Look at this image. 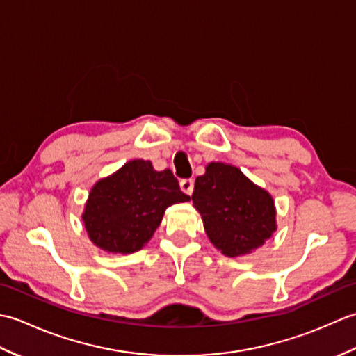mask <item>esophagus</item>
Wrapping results in <instances>:
<instances>
[{"mask_svg":"<svg viewBox=\"0 0 356 356\" xmlns=\"http://www.w3.org/2000/svg\"><path fill=\"white\" fill-rule=\"evenodd\" d=\"M180 190H182L185 194H193L194 190V179H182L180 180Z\"/></svg>","mask_w":356,"mask_h":356,"instance_id":"obj_1","label":"esophagus"}]
</instances>
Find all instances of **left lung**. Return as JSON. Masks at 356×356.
Here are the masks:
<instances>
[{
  "label": "left lung",
  "instance_id": "8db88e82",
  "mask_svg": "<svg viewBox=\"0 0 356 356\" xmlns=\"http://www.w3.org/2000/svg\"><path fill=\"white\" fill-rule=\"evenodd\" d=\"M191 199L211 243L228 257L252 252L277 228L274 200L236 166L211 162Z\"/></svg>",
  "mask_w": 356,
  "mask_h": 356
}]
</instances>
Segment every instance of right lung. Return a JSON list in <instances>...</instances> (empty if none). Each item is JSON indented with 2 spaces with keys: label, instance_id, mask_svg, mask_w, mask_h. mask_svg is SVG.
<instances>
[{
  "label": "right lung",
  "instance_id": "1",
  "mask_svg": "<svg viewBox=\"0 0 356 356\" xmlns=\"http://www.w3.org/2000/svg\"><path fill=\"white\" fill-rule=\"evenodd\" d=\"M188 200L170 170L156 171L138 159L92 188L82 220L96 246L131 254L151 238L166 208Z\"/></svg>",
  "mask_w": 356,
  "mask_h": 356
}]
</instances>
